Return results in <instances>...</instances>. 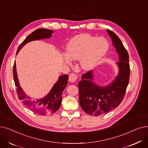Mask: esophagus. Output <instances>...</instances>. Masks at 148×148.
<instances>
[{"label":"esophagus","mask_w":148,"mask_h":148,"mask_svg":"<svg viewBox=\"0 0 148 148\" xmlns=\"http://www.w3.org/2000/svg\"><path fill=\"white\" fill-rule=\"evenodd\" d=\"M69 80L72 83H75L78 80V76L74 73H71L69 75Z\"/></svg>","instance_id":"esophagus-1"}]
</instances>
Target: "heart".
Masks as SVG:
<instances>
[{"label": "heart", "instance_id": "1", "mask_svg": "<svg viewBox=\"0 0 148 148\" xmlns=\"http://www.w3.org/2000/svg\"><path fill=\"white\" fill-rule=\"evenodd\" d=\"M108 43L104 38H97L89 34H80L71 38L63 54L64 61L71 64L72 59L79 60L80 65L85 71L95 68L105 56Z\"/></svg>", "mask_w": 148, "mask_h": 148}]
</instances>
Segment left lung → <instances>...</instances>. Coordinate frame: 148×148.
<instances>
[{
	"label": "left lung",
	"instance_id": "obj_1",
	"mask_svg": "<svg viewBox=\"0 0 148 148\" xmlns=\"http://www.w3.org/2000/svg\"><path fill=\"white\" fill-rule=\"evenodd\" d=\"M107 32L119 55L118 74L106 86H99L94 82V73L90 71L83 75L79 82V103L84 112L90 115L99 116L117 107L125 94L130 79V64L128 52L119 38L112 31Z\"/></svg>",
	"mask_w": 148,
	"mask_h": 148
}]
</instances>
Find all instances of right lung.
Masks as SVG:
<instances>
[{
    "instance_id": "obj_1",
    "label": "right lung",
    "mask_w": 148,
    "mask_h": 148,
    "mask_svg": "<svg viewBox=\"0 0 148 148\" xmlns=\"http://www.w3.org/2000/svg\"><path fill=\"white\" fill-rule=\"evenodd\" d=\"M53 31L47 29H38L30 34L19 45L16 54L27 43L32 41L48 39L52 36ZM13 76L18 98L22 103L34 112L41 114L47 115L56 112L62 103V92L68 84V75H62L59 76L58 80L54 83L53 88L45 97L41 99H32L27 96L25 91L20 87L16 70L15 62L13 68Z\"/></svg>"
}]
</instances>
